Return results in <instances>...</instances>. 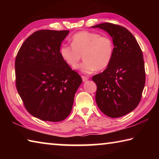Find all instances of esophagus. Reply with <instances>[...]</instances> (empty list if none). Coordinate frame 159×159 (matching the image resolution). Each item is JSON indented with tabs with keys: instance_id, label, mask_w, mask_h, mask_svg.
<instances>
[{
	"instance_id": "34e87169",
	"label": "esophagus",
	"mask_w": 159,
	"mask_h": 159,
	"mask_svg": "<svg viewBox=\"0 0 159 159\" xmlns=\"http://www.w3.org/2000/svg\"><path fill=\"white\" fill-rule=\"evenodd\" d=\"M82 79H83V81L85 82V81H86V80H88V77L85 76H82Z\"/></svg>"
}]
</instances>
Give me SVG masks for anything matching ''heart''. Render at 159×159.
Listing matches in <instances>:
<instances>
[{"label": "heart", "instance_id": "heart-1", "mask_svg": "<svg viewBox=\"0 0 159 159\" xmlns=\"http://www.w3.org/2000/svg\"><path fill=\"white\" fill-rule=\"evenodd\" d=\"M114 52L112 40L107 36L93 31L78 32L71 38V45H61L60 55L67 65L76 69L82 59L79 69L84 74L104 70L111 64Z\"/></svg>", "mask_w": 159, "mask_h": 159}]
</instances>
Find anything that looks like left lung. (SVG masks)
<instances>
[{"mask_svg":"<svg viewBox=\"0 0 159 159\" xmlns=\"http://www.w3.org/2000/svg\"><path fill=\"white\" fill-rule=\"evenodd\" d=\"M107 31L114 45L111 64L93 76L97 85L96 103L104 114L118 118L138 107L145 85L143 55L135 38L127 29L111 23L91 26Z\"/></svg>","mask_w":159,"mask_h":159,"instance_id":"1","label":"left lung"}]
</instances>
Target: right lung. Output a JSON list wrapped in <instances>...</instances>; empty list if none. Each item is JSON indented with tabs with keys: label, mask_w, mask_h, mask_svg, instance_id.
Returning a JSON list of instances; mask_svg holds the SVG:
<instances>
[{
	"label": "right lung",
	"mask_w": 159,
	"mask_h": 159,
	"mask_svg": "<svg viewBox=\"0 0 159 159\" xmlns=\"http://www.w3.org/2000/svg\"><path fill=\"white\" fill-rule=\"evenodd\" d=\"M69 31L40 30L29 36L15 60L16 87L29 114L45 121H61L71 111L81 84L77 72L60 55Z\"/></svg>",
	"instance_id": "add662e5"
}]
</instances>
